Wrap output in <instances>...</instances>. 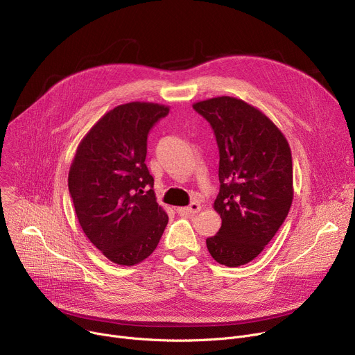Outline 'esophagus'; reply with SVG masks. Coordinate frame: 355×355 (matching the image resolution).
I'll return each mask as SVG.
<instances>
[{"label":"esophagus","mask_w":355,"mask_h":355,"mask_svg":"<svg viewBox=\"0 0 355 355\" xmlns=\"http://www.w3.org/2000/svg\"><path fill=\"white\" fill-rule=\"evenodd\" d=\"M201 209V205L197 202H191L188 207H178L177 212L180 216H193L197 214V212Z\"/></svg>","instance_id":"esophagus-1"}]
</instances>
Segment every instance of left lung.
<instances>
[{
    "instance_id": "obj_1",
    "label": "left lung",
    "mask_w": 355,
    "mask_h": 355,
    "mask_svg": "<svg viewBox=\"0 0 355 355\" xmlns=\"http://www.w3.org/2000/svg\"><path fill=\"white\" fill-rule=\"evenodd\" d=\"M220 151V193L214 209L221 228L207 239L217 263L244 266L261 252L286 221L293 202V158L270 118L234 97L196 103Z\"/></svg>"
}]
</instances>
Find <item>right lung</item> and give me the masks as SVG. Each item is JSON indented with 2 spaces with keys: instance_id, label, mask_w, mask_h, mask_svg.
Wrapping results in <instances>:
<instances>
[{
  "instance_id": "add662e5",
  "label": "right lung",
  "mask_w": 355,
  "mask_h": 355,
  "mask_svg": "<svg viewBox=\"0 0 355 355\" xmlns=\"http://www.w3.org/2000/svg\"><path fill=\"white\" fill-rule=\"evenodd\" d=\"M168 112L154 103L115 107L87 132L71 164L68 190L80 225L115 264L143 261L167 227L146 157L150 130Z\"/></svg>"
}]
</instances>
